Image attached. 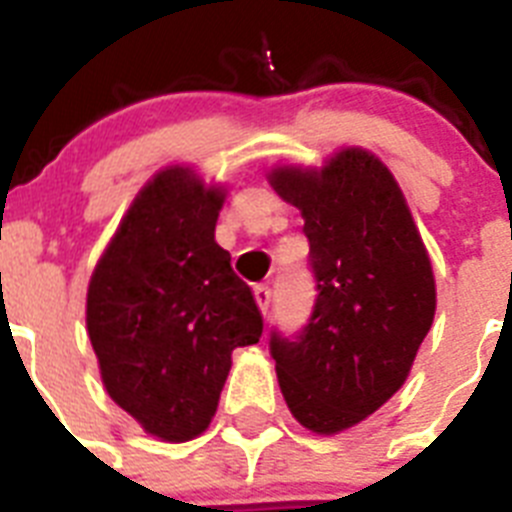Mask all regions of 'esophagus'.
<instances>
[{"instance_id":"esophagus-1","label":"esophagus","mask_w":512,"mask_h":512,"mask_svg":"<svg viewBox=\"0 0 512 512\" xmlns=\"http://www.w3.org/2000/svg\"><path fill=\"white\" fill-rule=\"evenodd\" d=\"M253 297H256V302H259V307H261V312H269V305H271V289H269V284H256V287H253Z\"/></svg>"}]
</instances>
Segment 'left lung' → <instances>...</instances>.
I'll return each mask as SVG.
<instances>
[{
    "label": "left lung",
    "instance_id": "8db88e82",
    "mask_svg": "<svg viewBox=\"0 0 512 512\" xmlns=\"http://www.w3.org/2000/svg\"><path fill=\"white\" fill-rule=\"evenodd\" d=\"M271 187L305 217L315 307L297 336L271 333L287 408L333 436L400 390L436 315V282L408 202L374 153L346 148L323 169L279 166Z\"/></svg>",
    "mask_w": 512,
    "mask_h": 512
}]
</instances>
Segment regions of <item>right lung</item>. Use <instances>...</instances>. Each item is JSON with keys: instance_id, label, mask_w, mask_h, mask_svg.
I'll use <instances>...</instances> for the list:
<instances>
[{"instance_id": "obj_1", "label": "right lung", "mask_w": 512, "mask_h": 512, "mask_svg": "<svg viewBox=\"0 0 512 512\" xmlns=\"http://www.w3.org/2000/svg\"><path fill=\"white\" fill-rule=\"evenodd\" d=\"M225 192L158 171L122 217L87 292V330L112 400L151 436L210 425L238 346L264 333L253 292L215 243Z\"/></svg>"}]
</instances>
